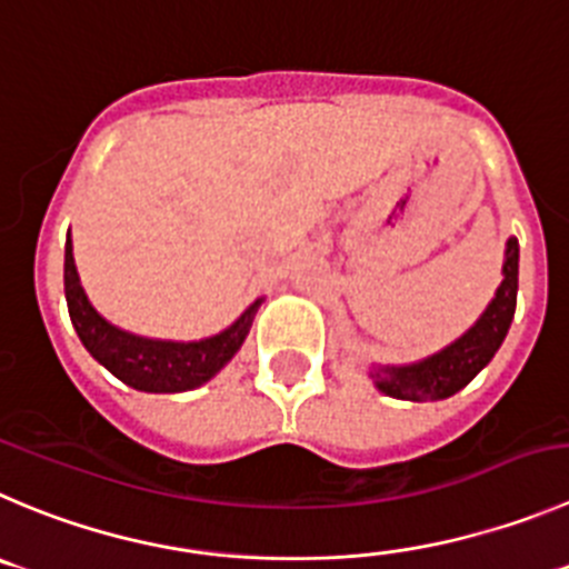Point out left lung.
Segmentation results:
<instances>
[{"label": "left lung", "instance_id": "8db88e82", "mask_svg": "<svg viewBox=\"0 0 569 569\" xmlns=\"http://www.w3.org/2000/svg\"><path fill=\"white\" fill-rule=\"evenodd\" d=\"M517 276H519V242L508 240L506 264H502V281L495 299L486 307L480 321L469 329L463 338L447 346L438 355L413 366H386L377 369V388L388 397L413 399V402H432L447 399L461 391L463 386L478 377L486 362L495 357L500 343L506 340L511 327L513 310H517Z\"/></svg>", "mask_w": 569, "mask_h": 569}]
</instances>
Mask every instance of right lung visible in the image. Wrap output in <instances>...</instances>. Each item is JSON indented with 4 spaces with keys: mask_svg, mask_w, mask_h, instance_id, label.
<instances>
[{
    "mask_svg": "<svg viewBox=\"0 0 569 569\" xmlns=\"http://www.w3.org/2000/svg\"><path fill=\"white\" fill-rule=\"evenodd\" d=\"M63 290L72 327L86 349L97 362H102L117 380L137 391L150 393H178L192 391L212 380L226 362L237 355L251 329L257 305L248 307L229 329L207 340L194 343H172V340H148L131 332L111 327L106 318L94 312L80 288L78 270H74L72 240H67V259H63Z\"/></svg>",
    "mask_w": 569,
    "mask_h": 569,
    "instance_id": "add662e5",
    "label": "right lung"
}]
</instances>
